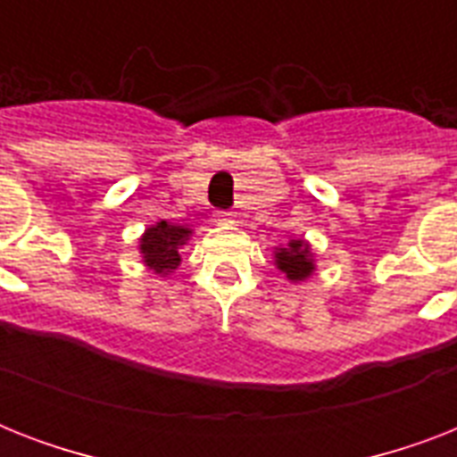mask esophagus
I'll return each instance as SVG.
<instances>
[{"label": "esophagus", "mask_w": 457, "mask_h": 457, "mask_svg": "<svg viewBox=\"0 0 457 457\" xmlns=\"http://www.w3.org/2000/svg\"><path fill=\"white\" fill-rule=\"evenodd\" d=\"M213 220H215V225H220V228H232V225H235V215H232V213H215Z\"/></svg>", "instance_id": "obj_1"}]
</instances>
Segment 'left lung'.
<instances>
[{
	"instance_id": "obj_1",
	"label": "left lung",
	"mask_w": 457,
	"mask_h": 457,
	"mask_svg": "<svg viewBox=\"0 0 457 457\" xmlns=\"http://www.w3.org/2000/svg\"><path fill=\"white\" fill-rule=\"evenodd\" d=\"M275 265L294 285L305 282L315 272V256H312L311 244L305 239H289L287 246L275 249Z\"/></svg>"
}]
</instances>
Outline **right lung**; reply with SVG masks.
Here are the masks:
<instances>
[{
	"label": "right lung",
	"instance_id": "obj_1",
	"mask_svg": "<svg viewBox=\"0 0 457 457\" xmlns=\"http://www.w3.org/2000/svg\"><path fill=\"white\" fill-rule=\"evenodd\" d=\"M189 237H192V228H187V225H175V222L168 220H158L156 225H149L145 235L139 237L142 261L149 270H154L161 278H168L182 263L179 249L189 242Z\"/></svg>",
	"mask_w": 457,
	"mask_h": 457
}]
</instances>
